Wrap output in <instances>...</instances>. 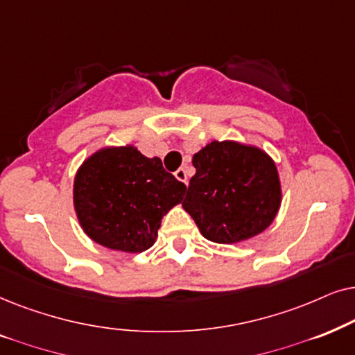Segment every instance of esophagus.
Masks as SVG:
<instances>
[{
	"label": "esophagus",
	"instance_id": "34e87169",
	"mask_svg": "<svg viewBox=\"0 0 355 355\" xmlns=\"http://www.w3.org/2000/svg\"><path fill=\"white\" fill-rule=\"evenodd\" d=\"M175 177H177V180H180L182 183H185V185H188V173H187V170L183 168V167H180L177 170V172H175Z\"/></svg>",
	"mask_w": 355,
	"mask_h": 355
}]
</instances>
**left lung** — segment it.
I'll return each instance as SVG.
<instances>
[{
	"label": "left lung",
	"mask_w": 355,
	"mask_h": 355,
	"mask_svg": "<svg viewBox=\"0 0 355 355\" xmlns=\"http://www.w3.org/2000/svg\"><path fill=\"white\" fill-rule=\"evenodd\" d=\"M193 175L183 209L201 235L232 245L253 239L276 219L282 202L276 162L253 144L211 141L191 159Z\"/></svg>",
	"instance_id": "left-lung-1"
}]
</instances>
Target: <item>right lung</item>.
Instances as JSON below:
<instances>
[{
    "label": "right lung",
    "instance_id": "1",
    "mask_svg": "<svg viewBox=\"0 0 355 355\" xmlns=\"http://www.w3.org/2000/svg\"><path fill=\"white\" fill-rule=\"evenodd\" d=\"M185 191L159 157H146L133 144L105 146L79 165L73 205L89 239L115 252L141 253L153 247L162 217Z\"/></svg>",
    "mask_w": 355,
    "mask_h": 355
}]
</instances>
